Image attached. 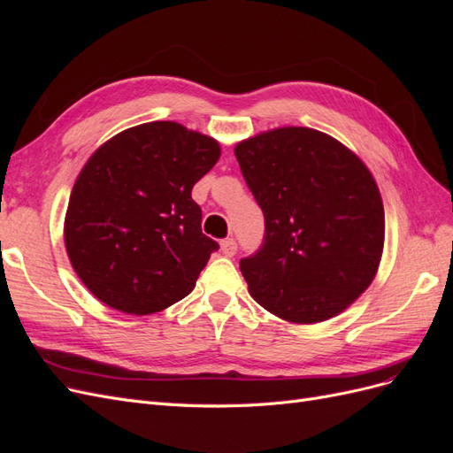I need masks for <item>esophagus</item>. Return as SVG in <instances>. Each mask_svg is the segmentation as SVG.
Segmentation results:
<instances>
[{"mask_svg": "<svg viewBox=\"0 0 453 453\" xmlns=\"http://www.w3.org/2000/svg\"><path fill=\"white\" fill-rule=\"evenodd\" d=\"M221 251L223 255L226 257H234L236 251H238V245H236V240L234 238H226L221 242Z\"/></svg>", "mask_w": 453, "mask_h": 453, "instance_id": "34e87169", "label": "esophagus"}]
</instances>
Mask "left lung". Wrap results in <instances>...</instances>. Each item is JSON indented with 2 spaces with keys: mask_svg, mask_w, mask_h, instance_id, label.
Masks as SVG:
<instances>
[{
  "mask_svg": "<svg viewBox=\"0 0 453 453\" xmlns=\"http://www.w3.org/2000/svg\"><path fill=\"white\" fill-rule=\"evenodd\" d=\"M234 155L265 215L263 245L240 260L251 296L291 323L344 311L372 283L383 251L372 173L331 135L303 127L243 140Z\"/></svg>",
  "mask_w": 453,
  "mask_h": 453,
  "instance_id": "1",
  "label": "left lung"
}]
</instances>
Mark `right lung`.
I'll return each mask as SVG.
<instances>
[{
	"instance_id": "right-lung-1",
	"label": "right lung",
	"mask_w": 453,
	"mask_h": 453,
	"mask_svg": "<svg viewBox=\"0 0 453 453\" xmlns=\"http://www.w3.org/2000/svg\"><path fill=\"white\" fill-rule=\"evenodd\" d=\"M221 147L172 120L128 128L88 158L67 203L64 240L77 276L104 304L149 315L195 289L219 243L190 196Z\"/></svg>"
}]
</instances>
